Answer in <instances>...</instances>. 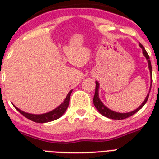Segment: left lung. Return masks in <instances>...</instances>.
I'll return each instance as SVG.
<instances>
[{"mask_svg": "<svg viewBox=\"0 0 159 159\" xmlns=\"http://www.w3.org/2000/svg\"><path fill=\"white\" fill-rule=\"evenodd\" d=\"M140 47L142 48L143 49V55L145 56L146 59L147 60V62H148V66H149V70H150V73H151V84H152V67H151V60H150V57H149V55L148 53L147 52V51L145 50L144 47L142 45L141 43L139 44ZM99 83L95 82V95H94V99H93V102H94V105L95 107H96V109L99 111V113L101 115H102L103 116L107 118H109V119H118V120H121V119H127V118L130 117V116H133L134 114H135L136 112H138L143 107L145 103L147 102V99H148V97H149V93L148 95H147L146 97L145 100L143 101V103L140 105L139 107L136 109V110L133 111H130L128 112V113H119V112H116V111H113L110 110L109 108L107 107L106 106L103 105L101 100L99 99ZM151 88H150V92H151Z\"/></svg>", "mask_w": 159, "mask_h": 159, "instance_id": "left-lung-1", "label": "left lung"}]
</instances>
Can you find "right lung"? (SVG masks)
<instances>
[{
    "instance_id": "1",
    "label": "right lung",
    "mask_w": 159,
    "mask_h": 159,
    "mask_svg": "<svg viewBox=\"0 0 159 159\" xmlns=\"http://www.w3.org/2000/svg\"><path fill=\"white\" fill-rule=\"evenodd\" d=\"M71 92H72V90L70 91L69 93L67 94V97L65 98L64 102H63L58 107H57L56 109L52 111L48 112V113L45 114H42V115H33V114L26 113V112L20 110L19 108H17L16 107L14 106V107L16 108V110H17L21 114V115H23L25 117L30 119L32 121L35 122V123H48V122H51L53 121V120H56V119H59V118L61 117V116L64 115V113L66 111V110H67V107L69 105L70 96H71Z\"/></svg>"
}]
</instances>
